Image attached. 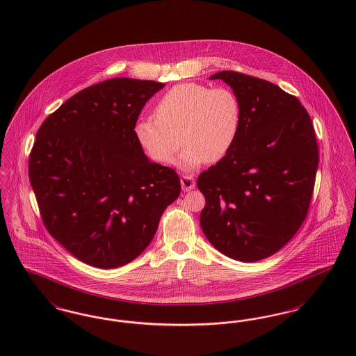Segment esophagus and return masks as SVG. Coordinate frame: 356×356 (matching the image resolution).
<instances>
[{
    "label": "esophagus",
    "mask_w": 356,
    "mask_h": 356,
    "mask_svg": "<svg viewBox=\"0 0 356 356\" xmlns=\"http://www.w3.org/2000/svg\"><path fill=\"white\" fill-rule=\"evenodd\" d=\"M180 183H181V188L183 191H191L195 188V179L192 176H188V175H183L181 179H180Z\"/></svg>",
    "instance_id": "1"
}]
</instances>
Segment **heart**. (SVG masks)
<instances>
[{
  "label": "heart",
  "instance_id": "1",
  "mask_svg": "<svg viewBox=\"0 0 356 356\" xmlns=\"http://www.w3.org/2000/svg\"><path fill=\"white\" fill-rule=\"evenodd\" d=\"M154 119L136 121L134 135L153 161L165 164L181 147L177 160L183 170L218 163L236 141L241 109L236 95L224 86L196 83L172 86L153 108Z\"/></svg>",
  "mask_w": 356,
  "mask_h": 356
}]
</instances>
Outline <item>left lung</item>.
Returning <instances> with one entry per match:
<instances>
[{
	"instance_id": "left-lung-1",
	"label": "left lung",
	"mask_w": 356,
	"mask_h": 356,
	"mask_svg": "<svg viewBox=\"0 0 356 356\" xmlns=\"http://www.w3.org/2000/svg\"><path fill=\"white\" fill-rule=\"evenodd\" d=\"M209 79L232 88L241 120L231 151L197 177L200 225L221 254L252 263L283 248L305 220L318 143L305 106L277 85L232 70Z\"/></svg>"
}]
</instances>
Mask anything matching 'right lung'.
Wrapping results in <instances>:
<instances>
[{"instance_id":"right-lung-1","label":"right lung","mask_w":356,"mask_h":356,"mask_svg":"<svg viewBox=\"0 0 356 356\" xmlns=\"http://www.w3.org/2000/svg\"><path fill=\"white\" fill-rule=\"evenodd\" d=\"M165 84L111 79L85 88L40 127L29 179L48 232L97 268L135 260L164 209L180 195L179 175L148 160L134 127Z\"/></svg>"}]
</instances>
